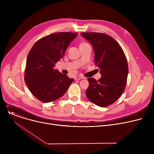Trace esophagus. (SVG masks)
<instances>
[{
  "mask_svg": "<svg viewBox=\"0 0 154 154\" xmlns=\"http://www.w3.org/2000/svg\"><path fill=\"white\" fill-rule=\"evenodd\" d=\"M75 80H80V79H84V77L82 75H77L76 77H75Z\"/></svg>",
  "mask_w": 154,
  "mask_h": 154,
  "instance_id": "obj_1",
  "label": "esophagus"
}]
</instances>
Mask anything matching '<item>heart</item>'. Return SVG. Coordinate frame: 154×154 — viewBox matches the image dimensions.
<instances>
[{"label": "heart", "mask_w": 154, "mask_h": 154, "mask_svg": "<svg viewBox=\"0 0 154 154\" xmlns=\"http://www.w3.org/2000/svg\"><path fill=\"white\" fill-rule=\"evenodd\" d=\"M85 44H87V43H85V42H82V43H81V44H80V46L83 45H85Z\"/></svg>", "instance_id": "b5f03b06"}]
</instances>
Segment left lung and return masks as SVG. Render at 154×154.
<instances>
[{
	"label": "left lung",
	"instance_id": "obj_1",
	"mask_svg": "<svg viewBox=\"0 0 154 154\" xmlns=\"http://www.w3.org/2000/svg\"><path fill=\"white\" fill-rule=\"evenodd\" d=\"M81 35L92 44L95 63L100 69L102 77L97 81L88 78L86 91L88 99L101 107L115 102L124 92L128 67L122 47L110 36L98 32H82Z\"/></svg>",
	"mask_w": 154,
	"mask_h": 154
}]
</instances>
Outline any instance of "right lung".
<instances>
[{
	"mask_svg": "<svg viewBox=\"0 0 154 154\" xmlns=\"http://www.w3.org/2000/svg\"><path fill=\"white\" fill-rule=\"evenodd\" d=\"M77 35L72 32H57L39 39L32 46L27 56L24 80L38 100L48 103L60 98L74 81L54 67Z\"/></svg>",
	"mask_w": 154,
	"mask_h": 154,
	"instance_id": "right-lung-1",
	"label": "right lung"
}]
</instances>
